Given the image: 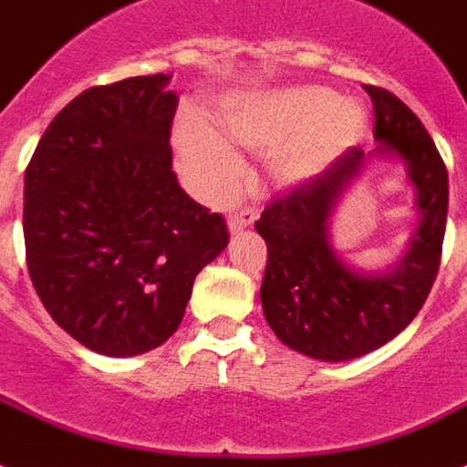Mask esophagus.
<instances>
[{
  "label": "esophagus",
  "instance_id": "34e87169",
  "mask_svg": "<svg viewBox=\"0 0 467 467\" xmlns=\"http://www.w3.org/2000/svg\"><path fill=\"white\" fill-rule=\"evenodd\" d=\"M253 222H255V212H253V209H248V207L236 209V212H234V214L229 216L231 234H238V231L248 229V226H251Z\"/></svg>",
  "mask_w": 467,
  "mask_h": 467
}]
</instances>
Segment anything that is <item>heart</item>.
I'll return each mask as SVG.
<instances>
[{
    "label": "heart",
    "mask_w": 467,
    "mask_h": 467,
    "mask_svg": "<svg viewBox=\"0 0 467 467\" xmlns=\"http://www.w3.org/2000/svg\"><path fill=\"white\" fill-rule=\"evenodd\" d=\"M365 114L356 104H341L324 87H297L277 95L226 104L223 131L248 150H280L275 172L285 182H299L348 148L363 133ZM180 148L194 180L209 194H226L241 177V161L222 139L194 121L180 126Z\"/></svg>",
    "instance_id": "obj_1"
}]
</instances>
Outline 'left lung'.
Instances as JSON below:
<instances>
[{"label":"left lung","mask_w":467,"mask_h":467,"mask_svg":"<svg viewBox=\"0 0 467 467\" xmlns=\"http://www.w3.org/2000/svg\"><path fill=\"white\" fill-rule=\"evenodd\" d=\"M375 109V155L400 158L421 214L411 244L389 273L348 267L328 244V219L368 155L350 148L321 175L275 197L255 222L267 265L260 302L275 336L297 353L341 363L392 341L424 306L441 265L448 170L417 114L392 92L363 85Z\"/></svg>","instance_id":"obj_1"}]
</instances>
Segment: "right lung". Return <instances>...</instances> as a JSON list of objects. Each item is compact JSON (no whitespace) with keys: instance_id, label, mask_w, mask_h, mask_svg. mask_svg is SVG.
Segmentation results:
<instances>
[{"instance_id":"1","label":"right lung","mask_w":467,"mask_h":467,"mask_svg":"<svg viewBox=\"0 0 467 467\" xmlns=\"http://www.w3.org/2000/svg\"><path fill=\"white\" fill-rule=\"evenodd\" d=\"M168 79L85 89L50 121L24 177L31 283L57 327L102 356L168 341L197 273L229 244L223 216L172 172Z\"/></svg>"}]
</instances>
